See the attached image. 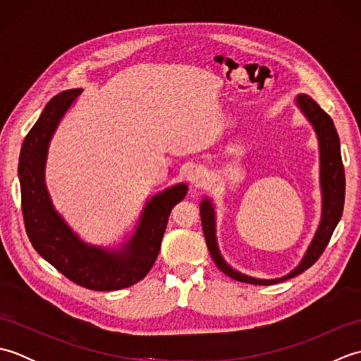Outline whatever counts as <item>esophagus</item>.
<instances>
[{
  "mask_svg": "<svg viewBox=\"0 0 361 361\" xmlns=\"http://www.w3.org/2000/svg\"><path fill=\"white\" fill-rule=\"evenodd\" d=\"M188 180L192 183L195 186H202L203 183L206 181V171L198 164H192L188 167V172H186Z\"/></svg>",
  "mask_w": 361,
  "mask_h": 361,
  "instance_id": "obj_1",
  "label": "esophagus"
}]
</instances>
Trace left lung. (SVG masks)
<instances>
[{
	"label": "left lung",
	"instance_id": "1",
	"mask_svg": "<svg viewBox=\"0 0 361 361\" xmlns=\"http://www.w3.org/2000/svg\"><path fill=\"white\" fill-rule=\"evenodd\" d=\"M298 105L302 110L305 116L312 122L313 128L318 135L319 141V158H321V190H323V216H321V224L318 231L313 237V242L305 252L302 262L295 268L290 274L283 276L279 279H255L250 276L237 273L229 267L224 257L220 256L216 240V220H214V209L209 200H203L200 204V216H202V226L204 233L206 245H208L212 260L220 268L221 271L228 274L229 278L235 281L252 283V286H271L282 281L301 274L307 270L313 264L317 262L319 256L323 255L329 240L335 231L336 225L341 219L343 208H344V189H346V180H344V166L341 161L340 152V140L336 133L334 121L331 116L321 109V106L313 101L307 94L298 96Z\"/></svg>",
	"mask_w": 361,
	"mask_h": 361
}]
</instances>
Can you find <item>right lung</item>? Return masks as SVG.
<instances>
[{"instance_id": "add662e5", "label": "right lung", "mask_w": 361, "mask_h": 361, "mask_svg": "<svg viewBox=\"0 0 361 361\" xmlns=\"http://www.w3.org/2000/svg\"><path fill=\"white\" fill-rule=\"evenodd\" d=\"M80 93L78 88L54 96L25 137L18 164L23 220L35 251L68 279L96 291L121 290L140 282L150 271L171 211L185 198L188 188L176 185L153 197L124 251L113 252L83 243L52 209L43 176L54 130Z\"/></svg>"}]
</instances>
